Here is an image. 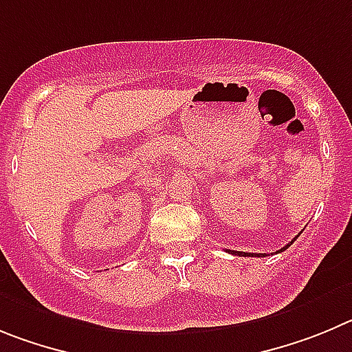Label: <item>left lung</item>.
I'll use <instances>...</instances> for the list:
<instances>
[{
  "label": "left lung",
  "mask_w": 352,
  "mask_h": 352,
  "mask_svg": "<svg viewBox=\"0 0 352 352\" xmlns=\"http://www.w3.org/2000/svg\"><path fill=\"white\" fill-rule=\"evenodd\" d=\"M294 240H296V236H294V239L291 240V242L287 243V245H284L283 249H280V251H277V252H283V251H286L287 247H289L291 243L294 242ZM228 252H231V254H235V256H251V258H252V256H258V258H261V256H267V254H252V252H240V251H228Z\"/></svg>",
  "instance_id": "1"
}]
</instances>
